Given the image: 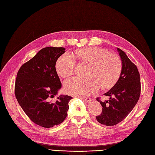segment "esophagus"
I'll return each mask as SVG.
<instances>
[{
	"mask_svg": "<svg viewBox=\"0 0 155 155\" xmlns=\"http://www.w3.org/2000/svg\"><path fill=\"white\" fill-rule=\"evenodd\" d=\"M77 97L80 98L81 100L85 101H87V102H89V101L91 100V99L90 97H80V96H77Z\"/></svg>",
	"mask_w": 155,
	"mask_h": 155,
	"instance_id": "obj_1",
	"label": "esophagus"
}]
</instances>
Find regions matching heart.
<instances>
[{
  "label": "heart",
  "mask_w": 155,
  "mask_h": 155,
  "mask_svg": "<svg viewBox=\"0 0 155 155\" xmlns=\"http://www.w3.org/2000/svg\"><path fill=\"white\" fill-rule=\"evenodd\" d=\"M86 64L85 77H74L64 83L65 91L69 94L85 96L95 92L98 88L105 91L111 88L118 81L123 68L119 55L99 47L78 49L72 55L64 54L56 61L58 74L68 78L74 74L76 61Z\"/></svg>",
  "instance_id": "heart-1"
}]
</instances>
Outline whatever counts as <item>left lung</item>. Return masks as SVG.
Wrapping results in <instances>:
<instances>
[{
    "label": "left lung",
    "instance_id": "1",
    "mask_svg": "<svg viewBox=\"0 0 155 155\" xmlns=\"http://www.w3.org/2000/svg\"><path fill=\"white\" fill-rule=\"evenodd\" d=\"M122 61L123 68L118 81L104 95L109 100H97L102 106V112L96 118L101 124L115 125L123 121L137 104L141 91L140 73L137 66L131 61L124 51L117 48Z\"/></svg>",
    "mask_w": 155,
    "mask_h": 155
}]
</instances>
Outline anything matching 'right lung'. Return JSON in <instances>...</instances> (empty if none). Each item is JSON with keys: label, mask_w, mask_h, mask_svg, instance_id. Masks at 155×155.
Wrapping results in <instances>:
<instances>
[{"label": "right lung", "mask_w": 155, "mask_h": 155, "mask_svg": "<svg viewBox=\"0 0 155 155\" xmlns=\"http://www.w3.org/2000/svg\"><path fill=\"white\" fill-rule=\"evenodd\" d=\"M63 47H46L23 64L17 74L15 95L28 118L45 128L62 123L67 116L72 97L61 95L50 101L61 88L55 69L58 59L65 52Z\"/></svg>", "instance_id": "1"}]
</instances>
